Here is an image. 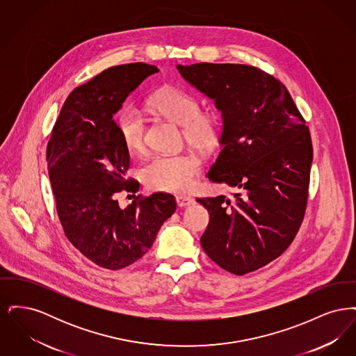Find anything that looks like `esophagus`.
<instances>
[{
  "label": "esophagus",
  "instance_id": "esophagus-1",
  "mask_svg": "<svg viewBox=\"0 0 356 356\" xmlns=\"http://www.w3.org/2000/svg\"><path fill=\"white\" fill-rule=\"evenodd\" d=\"M176 203L180 208H184V207H189V205L195 204V199L191 196H186V195H180L176 197Z\"/></svg>",
  "mask_w": 356,
  "mask_h": 356
}]
</instances>
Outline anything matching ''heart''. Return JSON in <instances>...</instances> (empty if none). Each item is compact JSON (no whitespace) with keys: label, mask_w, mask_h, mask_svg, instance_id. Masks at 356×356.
Here are the masks:
<instances>
[{"label":"heart","mask_w":356,"mask_h":356,"mask_svg":"<svg viewBox=\"0 0 356 356\" xmlns=\"http://www.w3.org/2000/svg\"><path fill=\"white\" fill-rule=\"evenodd\" d=\"M149 105L156 113L183 127L189 145L200 149H213L222 134V118L216 111L200 112V102L177 88L157 92ZM120 137L129 152L144 148L145 121L135 109L121 112L118 121ZM200 170L199 160L191 154L154 156L141 170L145 184L153 189L180 192L186 189L192 177Z\"/></svg>","instance_id":"obj_1"}]
</instances>
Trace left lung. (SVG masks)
<instances>
[{
  "instance_id": "left-lung-1",
  "label": "left lung",
  "mask_w": 356,
  "mask_h": 356,
  "mask_svg": "<svg viewBox=\"0 0 356 356\" xmlns=\"http://www.w3.org/2000/svg\"><path fill=\"white\" fill-rule=\"evenodd\" d=\"M222 118L221 152L208 170L234 197L196 199L209 213L202 247L225 271L264 267L292 243L305 216L312 143L287 88L241 64L176 65Z\"/></svg>"
}]
</instances>
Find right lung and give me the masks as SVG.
<instances>
[{"label":"right lung","instance_id":"right-lung-1","mask_svg":"<svg viewBox=\"0 0 356 356\" xmlns=\"http://www.w3.org/2000/svg\"><path fill=\"white\" fill-rule=\"evenodd\" d=\"M154 65L106 69L76 88L64 102L47 149L56 208L69 241L95 264L121 270L148 252L164 221L176 211L170 193L120 208L116 195L137 192L125 179L129 152L113 116ZM132 181V180H131Z\"/></svg>","mask_w":356,"mask_h":356}]
</instances>
